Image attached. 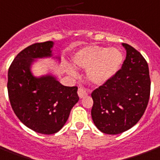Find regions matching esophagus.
Segmentation results:
<instances>
[{"mask_svg": "<svg viewBox=\"0 0 160 160\" xmlns=\"http://www.w3.org/2000/svg\"><path fill=\"white\" fill-rule=\"evenodd\" d=\"M78 96L81 99V98H84L85 96H87V92L83 88H79V90H78Z\"/></svg>", "mask_w": 160, "mask_h": 160, "instance_id": "obj_1", "label": "esophagus"}]
</instances>
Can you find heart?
Returning <instances> with one entry per match:
<instances>
[{
  "mask_svg": "<svg viewBox=\"0 0 160 160\" xmlns=\"http://www.w3.org/2000/svg\"><path fill=\"white\" fill-rule=\"evenodd\" d=\"M75 66L86 69V77L96 85H102L118 72L123 63V54L118 48L87 46L78 50L72 57ZM69 75L76 72L71 66L67 67Z\"/></svg>",
  "mask_w": 160,
  "mask_h": 160,
  "instance_id": "obj_1",
  "label": "heart"
}]
</instances>
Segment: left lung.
Returning a JSON list of instances; mask_svg holds the SVG:
<instances>
[{"instance_id":"left-lung-1","label":"left lung","mask_w":160,"mask_h":160,"mask_svg":"<svg viewBox=\"0 0 160 160\" xmlns=\"http://www.w3.org/2000/svg\"><path fill=\"white\" fill-rule=\"evenodd\" d=\"M127 56L120 70L91 93V117L106 134H119L137 123L143 115L150 95L147 62L134 48L122 43Z\"/></svg>"}]
</instances>
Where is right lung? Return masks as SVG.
<instances>
[{"label":"right lung","instance_id":"obj_1","mask_svg":"<svg viewBox=\"0 0 160 160\" xmlns=\"http://www.w3.org/2000/svg\"><path fill=\"white\" fill-rule=\"evenodd\" d=\"M54 42L48 41L30 45L21 51L8 69L7 90L12 109L28 128L42 134L60 130L70 111L79 101L77 86H64L51 74L35 76L32 64L38 58H52Z\"/></svg>","mask_w":160,"mask_h":160}]
</instances>
